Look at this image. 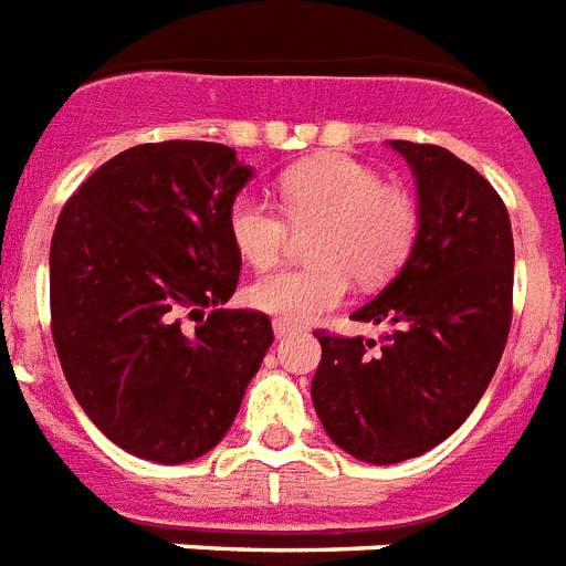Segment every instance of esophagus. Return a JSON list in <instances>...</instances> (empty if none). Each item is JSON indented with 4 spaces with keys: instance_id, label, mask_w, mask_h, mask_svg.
Here are the masks:
<instances>
[{
    "instance_id": "34e87169",
    "label": "esophagus",
    "mask_w": 566,
    "mask_h": 566,
    "mask_svg": "<svg viewBox=\"0 0 566 566\" xmlns=\"http://www.w3.org/2000/svg\"><path fill=\"white\" fill-rule=\"evenodd\" d=\"M273 335L275 337L293 335V326H291V323H284V319H273Z\"/></svg>"
}]
</instances>
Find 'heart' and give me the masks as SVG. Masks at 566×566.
<instances>
[{"label":"heart","mask_w":566,"mask_h":566,"mask_svg":"<svg viewBox=\"0 0 566 566\" xmlns=\"http://www.w3.org/2000/svg\"><path fill=\"white\" fill-rule=\"evenodd\" d=\"M282 211L255 193H240L229 208V238L255 270L273 266L293 229H317L308 238L314 264L279 270L249 284L247 300L284 323H311L337 308L349 293V275L381 284L408 261L420 211L411 193L385 185L373 167L349 155H323L279 179ZM285 217L282 218L281 213Z\"/></svg>","instance_id":"heart-1"}]
</instances>
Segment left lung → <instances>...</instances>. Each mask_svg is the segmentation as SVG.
<instances>
[{
	"mask_svg": "<svg viewBox=\"0 0 566 566\" xmlns=\"http://www.w3.org/2000/svg\"><path fill=\"white\" fill-rule=\"evenodd\" d=\"M390 146L417 179L420 234L394 282L353 314L390 332L381 344L317 332L311 381L328 438L367 464L422 455L470 417L509 340L514 293L509 208L491 181L443 146Z\"/></svg>",
	"mask_w": 566,
	"mask_h": 566,
	"instance_id": "obj_1",
	"label": "left lung"
}]
</instances>
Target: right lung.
<instances>
[{
	"instance_id": "1",
	"label": "right lung",
	"mask_w": 566,
	"mask_h": 566,
	"mask_svg": "<svg viewBox=\"0 0 566 566\" xmlns=\"http://www.w3.org/2000/svg\"><path fill=\"white\" fill-rule=\"evenodd\" d=\"M249 179L222 144L132 146L57 217L49 305L61 370L132 455L185 464L211 452L273 344L266 314L222 308L240 275L229 208Z\"/></svg>"
}]
</instances>
